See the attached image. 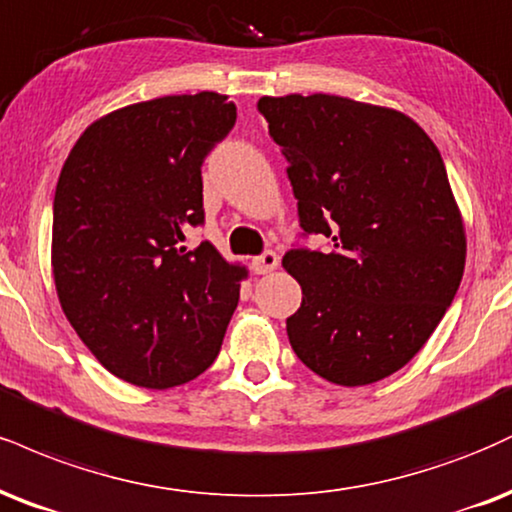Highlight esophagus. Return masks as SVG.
<instances>
[{
	"label": "esophagus",
	"mask_w": 512,
	"mask_h": 512,
	"mask_svg": "<svg viewBox=\"0 0 512 512\" xmlns=\"http://www.w3.org/2000/svg\"><path fill=\"white\" fill-rule=\"evenodd\" d=\"M279 267V255L276 252H262L260 257H252V272L269 274Z\"/></svg>",
	"instance_id": "esophagus-1"
}]
</instances>
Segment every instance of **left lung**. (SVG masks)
I'll return each instance as SVG.
<instances>
[{"label":"left lung","mask_w":512,"mask_h":512,"mask_svg":"<svg viewBox=\"0 0 512 512\" xmlns=\"http://www.w3.org/2000/svg\"><path fill=\"white\" fill-rule=\"evenodd\" d=\"M257 109L288 162L303 236L331 245L283 255L303 288L288 341L331 384L391 377L463 279V217L441 152L410 116L348 97H262Z\"/></svg>","instance_id":"obj_1"}]
</instances>
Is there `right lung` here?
<instances>
[{"label": "right lung", "instance_id": "1", "mask_svg": "<svg viewBox=\"0 0 512 512\" xmlns=\"http://www.w3.org/2000/svg\"><path fill=\"white\" fill-rule=\"evenodd\" d=\"M219 92L116 109L85 128L54 193L61 310L114 377L171 389L217 360L245 269L186 233L205 224L202 162L236 123Z\"/></svg>", "mask_w": 512, "mask_h": 512}]
</instances>
